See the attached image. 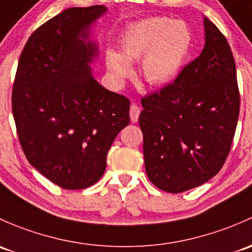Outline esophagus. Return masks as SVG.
I'll return each mask as SVG.
<instances>
[{
    "label": "esophagus",
    "instance_id": "esophagus-1",
    "mask_svg": "<svg viewBox=\"0 0 252 252\" xmlns=\"http://www.w3.org/2000/svg\"><path fill=\"white\" fill-rule=\"evenodd\" d=\"M140 112H141V110H140V107L137 105L133 104L130 106V111H129V115H130V119L133 123L135 122H137V119H139V116H140Z\"/></svg>",
    "mask_w": 252,
    "mask_h": 252
}]
</instances>
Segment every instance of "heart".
<instances>
[{"mask_svg":"<svg viewBox=\"0 0 252 252\" xmlns=\"http://www.w3.org/2000/svg\"><path fill=\"white\" fill-rule=\"evenodd\" d=\"M192 32L184 21L152 17L131 24L119 39L121 54L106 52L108 71L122 82L133 75L130 63L141 60V75L152 87L171 83L181 72L192 49Z\"/></svg>","mask_w":252,"mask_h":252,"instance_id":"b5f03b06","label":"heart"}]
</instances>
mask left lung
I'll use <instances>...</instances> for the list:
<instances>
[{"label": "left lung", "mask_w": 252, "mask_h": 252, "mask_svg": "<svg viewBox=\"0 0 252 252\" xmlns=\"http://www.w3.org/2000/svg\"><path fill=\"white\" fill-rule=\"evenodd\" d=\"M205 46L173 83L141 99L145 168L150 181L169 193L205 184L231 151L240 95L231 47L204 18Z\"/></svg>", "instance_id": "obj_1"}]
</instances>
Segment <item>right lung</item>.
<instances>
[{
    "mask_svg": "<svg viewBox=\"0 0 252 252\" xmlns=\"http://www.w3.org/2000/svg\"><path fill=\"white\" fill-rule=\"evenodd\" d=\"M105 6L73 7L29 37L19 58L12 111L29 163L65 189L92 186L105 173L106 157L130 122L129 101L92 76L96 44L92 23Z\"/></svg>",
    "mask_w": 252,
    "mask_h": 252,
    "instance_id": "obj_1",
    "label": "right lung"
}]
</instances>
